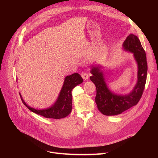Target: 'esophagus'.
I'll list each match as a JSON object with an SVG mask.
<instances>
[{
  "instance_id": "obj_1",
  "label": "esophagus",
  "mask_w": 158,
  "mask_h": 158,
  "mask_svg": "<svg viewBox=\"0 0 158 158\" xmlns=\"http://www.w3.org/2000/svg\"><path fill=\"white\" fill-rule=\"evenodd\" d=\"M81 76H82V77L83 78V79H84V80H86V79H88V77H89L88 74H87L86 73H84V72L81 73Z\"/></svg>"
}]
</instances>
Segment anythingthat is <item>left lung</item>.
I'll return each instance as SVG.
<instances>
[{
  "instance_id": "1",
  "label": "left lung",
  "mask_w": 158,
  "mask_h": 158,
  "mask_svg": "<svg viewBox=\"0 0 158 158\" xmlns=\"http://www.w3.org/2000/svg\"><path fill=\"white\" fill-rule=\"evenodd\" d=\"M123 49L133 53L138 67V81L132 91L126 95L116 94L109 89L101 66H93L90 79L96 87V103L102 114L106 116H115L121 114L131 107L136 106L139 101L144 89L148 71L146 52L138 37L129 34L123 44Z\"/></svg>"
}]
</instances>
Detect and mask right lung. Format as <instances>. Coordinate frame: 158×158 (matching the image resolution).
Returning <instances> with one entry per match:
<instances>
[{"mask_svg": "<svg viewBox=\"0 0 158 158\" xmlns=\"http://www.w3.org/2000/svg\"><path fill=\"white\" fill-rule=\"evenodd\" d=\"M83 79L78 73L67 76L65 77L62 87L56 102L50 107L44 109H35L29 106L22 99L19 93L23 104L32 112L46 118L61 119L68 116L72 110V90L77 85L81 84Z\"/></svg>", "mask_w": 158, "mask_h": 158, "instance_id": "add662e5", "label": "right lung"}]
</instances>
